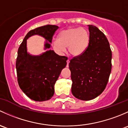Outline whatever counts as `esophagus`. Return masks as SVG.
I'll use <instances>...</instances> for the list:
<instances>
[{
	"label": "esophagus",
	"mask_w": 128,
	"mask_h": 128,
	"mask_svg": "<svg viewBox=\"0 0 128 128\" xmlns=\"http://www.w3.org/2000/svg\"><path fill=\"white\" fill-rule=\"evenodd\" d=\"M67 67H68V65H69V63H70V60L69 59H68V60H67Z\"/></svg>",
	"instance_id": "esophagus-1"
}]
</instances>
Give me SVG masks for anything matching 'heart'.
<instances>
[{
  "label": "heart",
  "mask_w": 128,
  "mask_h": 128,
  "mask_svg": "<svg viewBox=\"0 0 128 128\" xmlns=\"http://www.w3.org/2000/svg\"><path fill=\"white\" fill-rule=\"evenodd\" d=\"M90 33L81 27H71L60 32L57 40L52 46L58 53H64L68 47V52L73 56L82 55L90 44Z\"/></svg>",
  "instance_id": "b5f03b06"
}]
</instances>
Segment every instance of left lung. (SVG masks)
I'll list each match as a JSON object with an SVG mask.
<instances>
[{
  "label": "left lung",
  "instance_id": "obj_1",
  "mask_svg": "<svg viewBox=\"0 0 128 128\" xmlns=\"http://www.w3.org/2000/svg\"><path fill=\"white\" fill-rule=\"evenodd\" d=\"M90 44L82 55L70 60L72 92L76 98L90 100L104 91L112 70V54L105 34L96 26L88 25Z\"/></svg>",
  "mask_w": 128,
  "mask_h": 128
}]
</instances>
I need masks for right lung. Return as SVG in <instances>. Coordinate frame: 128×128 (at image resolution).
I'll return each mask as SVG.
<instances>
[{
	"label": "right lung",
	"mask_w": 128,
	"mask_h": 128,
	"mask_svg": "<svg viewBox=\"0 0 128 128\" xmlns=\"http://www.w3.org/2000/svg\"><path fill=\"white\" fill-rule=\"evenodd\" d=\"M58 29L55 25L40 26L26 34L18 50L16 69L19 86L29 98L38 102L48 100L54 94V86L62 70L66 66L68 58L59 56L50 50L52 38ZM34 35L46 39V52L38 56L30 54L27 40Z\"/></svg>",
	"instance_id": "obj_1"
}]
</instances>
